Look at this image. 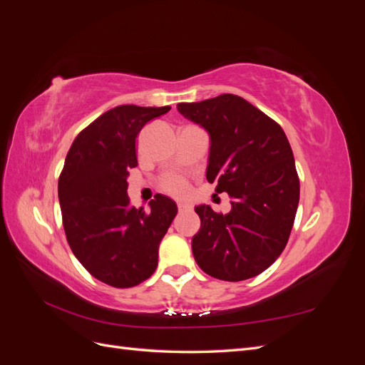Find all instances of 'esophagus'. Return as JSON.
Here are the masks:
<instances>
[{"mask_svg": "<svg viewBox=\"0 0 365 365\" xmlns=\"http://www.w3.org/2000/svg\"><path fill=\"white\" fill-rule=\"evenodd\" d=\"M192 207L187 204V202H178V210L180 212H187V210H190Z\"/></svg>", "mask_w": 365, "mask_h": 365, "instance_id": "esophagus-1", "label": "esophagus"}]
</instances>
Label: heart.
Listing matches in <instances>:
<instances>
[{"instance_id": "obj_1", "label": "heart", "mask_w": 365, "mask_h": 365, "mask_svg": "<svg viewBox=\"0 0 365 365\" xmlns=\"http://www.w3.org/2000/svg\"><path fill=\"white\" fill-rule=\"evenodd\" d=\"M163 187L165 192L173 193V195H182L187 190V182L180 178V176H169L163 182Z\"/></svg>"}]
</instances>
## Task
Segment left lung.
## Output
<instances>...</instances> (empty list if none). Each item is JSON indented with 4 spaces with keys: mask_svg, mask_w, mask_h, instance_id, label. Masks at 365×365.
Returning <instances> with one entry per match:
<instances>
[{
    "mask_svg": "<svg viewBox=\"0 0 365 365\" xmlns=\"http://www.w3.org/2000/svg\"><path fill=\"white\" fill-rule=\"evenodd\" d=\"M176 108L207 130V181L231 197L227 215L195 207L201 217L192 239L195 260L219 280L256 277L288 244L300 200L289 141L272 118L235 94Z\"/></svg>",
    "mask_w": 365,
    "mask_h": 365,
    "instance_id": "left-lung-1",
    "label": "left lung"
}]
</instances>
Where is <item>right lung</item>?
I'll use <instances>...</instances> for the list:
<instances>
[{
  "mask_svg": "<svg viewBox=\"0 0 365 365\" xmlns=\"http://www.w3.org/2000/svg\"><path fill=\"white\" fill-rule=\"evenodd\" d=\"M170 106L121 105L76 137L59 176L63 230L71 251L93 277L132 288L157 269L160 242L178 212L155 195L150 210L129 204V169L137 165L135 138L148 121Z\"/></svg>",
  "mask_w": 365,
  "mask_h": 365,
  "instance_id": "obj_1",
  "label": "right lung"
}]
</instances>
